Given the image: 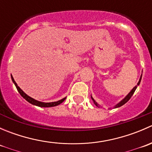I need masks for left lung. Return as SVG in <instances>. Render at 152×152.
<instances>
[{"label":"left lung","instance_id":"8db88e82","mask_svg":"<svg viewBox=\"0 0 152 152\" xmlns=\"http://www.w3.org/2000/svg\"><path fill=\"white\" fill-rule=\"evenodd\" d=\"M141 79H142V74H141V76H140V79H139V82H137V85H136V86H134V87H133V88H132V90L131 91H130L129 93L128 94H127L126 96L125 97H124V99H122V100L120 102H118V104H116L115 105L114 107H113V108H118V107H121V106H123L124 104H125L126 103V102H128L129 100V99H130V98H131L132 96V95L134 94V91H135V90H136V89H137V86H139V85H140V81H141ZM91 99H92V100H93V103H94V104H95V105H96V106H97L98 107H100V105H99V104H98L97 102H96V101L94 100V99H93V98L92 97V96H91ZM110 109H111V108H110Z\"/></svg>","mask_w":152,"mask_h":152}]
</instances>
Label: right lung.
Masks as SVG:
<instances>
[{"label":"right lung","instance_id":"add662e5","mask_svg":"<svg viewBox=\"0 0 152 152\" xmlns=\"http://www.w3.org/2000/svg\"><path fill=\"white\" fill-rule=\"evenodd\" d=\"M11 77H12V82H13V83L15 84V87H16L17 90H18V91L19 92L20 94L21 95V96H22L23 99H25L27 101V102H29L30 104H31L33 105H35V106H37V107H56V106L60 104L61 103H62V102H64V101L65 100V99H66V97L64 98V99H61V100H59L57 101V102H48V103H45V102H39V101L37 100H35L34 99H33V98L30 97V96H28V95L26 94V93H24L23 91L22 90H21L20 88L18 86V84L15 82V79H14L13 76L11 75Z\"/></svg>","mask_w":152,"mask_h":152}]
</instances>
